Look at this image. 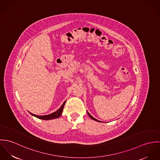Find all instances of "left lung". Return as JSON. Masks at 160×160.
<instances>
[{
  "mask_svg": "<svg viewBox=\"0 0 160 160\" xmlns=\"http://www.w3.org/2000/svg\"><path fill=\"white\" fill-rule=\"evenodd\" d=\"M88 112V115H89V116H90V118H91V119H93V120H94V121H98V122H100V121H98V120H97V119H95V118H93V116H92L91 115V114H89V112Z\"/></svg>",
  "mask_w": 160,
  "mask_h": 160,
  "instance_id": "1",
  "label": "left lung"
}]
</instances>
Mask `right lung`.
<instances>
[{"label":"right lung","instance_id":"1","mask_svg":"<svg viewBox=\"0 0 160 160\" xmlns=\"http://www.w3.org/2000/svg\"><path fill=\"white\" fill-rule=\"evenodd\" d=\"M65 102L66 101H65L63 103V105L61 106V107L57 110L55 112L53 113H51V114H48V115H44V116H39V115H36V114H32L31 113H30L31 114H32V116L39 118V119H43V120H49V119H56V118H59L62 114V112H63V107L65 106Z\"/></svg>","mask_w":160,"mask_h":160}]
</instances>
